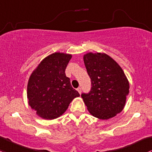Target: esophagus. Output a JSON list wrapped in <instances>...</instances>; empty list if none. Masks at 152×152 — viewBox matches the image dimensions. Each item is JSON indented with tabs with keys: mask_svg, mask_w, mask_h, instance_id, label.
<instances>
[{
	"mask_svg": "<svg viewBox=\"0 0 152 152\" xmlns=\"http://www.w3.org/2000/svg\"><path fill=\"white\" fill-rule=\"evenodd\" d=\"M77 91H78V92H79V94H81V89L80 88V87H79V88L77 89Z\"/></svg>",
	"mask_w": 152,
	"mask_h": 152,
	"instance_id": "1",
	"label": "esophagus"
}]
</instances>
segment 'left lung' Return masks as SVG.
<instances>
[{
    "instance_id": "left-lung-1",
    "label": "left lung",
    "mask_w": 152,
    "mask_h": 152,
    "mask_svg": "<svg viewBox=\"0 0 152 152\" xmlns=\"http://www.w3.org/2000/svg\"><path fill=\"white\" fill-rule=\"evenodd\" d=\"M91 79L88 94L81 95L90 114L108 119L120 113L125 105L130 84L122 68L105 53L88 52L83 57Z\"/></svg>"
}]
</instances>
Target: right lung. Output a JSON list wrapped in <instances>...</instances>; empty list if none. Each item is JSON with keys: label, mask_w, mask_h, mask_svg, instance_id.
I'll return each mask as SVG.
<instances>
[{"label": "right lung", "mask_w": 152, "mask_h": 152, "mask_svg": "<svg viewBox=\"0 0 152 152\" xmlns=\"http://www.w3.org/2000/svg\"><path fill=\"white\" fill-rule=\"evenodd\" d=\"M72 55L55 52L43 59L28 79V104L38 116L54 119L63 115L79 92L72 87L65 68Z\"/></svg>", "instance_id": "1"}]
</instances>
